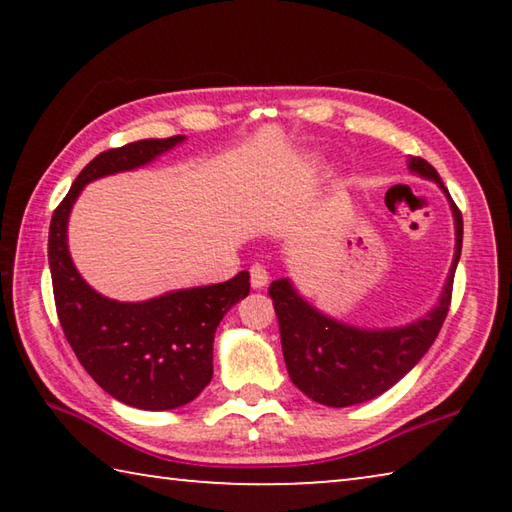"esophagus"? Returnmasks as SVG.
Masks as SVG:
<instances>
[{
    "label": "esophagus",
    "mask_w": 512,
    "mask_h": 512,
    "mask_svg": "<svg viewBox=\"0 0 512 512\" xmlns=\"http://www.w3.org/2000/svg\"><path fill=\"white\" fill-rule=\"evenodd\" d=\"M250 284H253V289H264L268 284V273L262 264L250 266Z\"/></svg>",
    "instance_id": "esophagus-1"
}]
</instances>
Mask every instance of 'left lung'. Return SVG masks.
Instances as JSON below:
<instances>
[{"instance_id":"obj_1","label":"left lung","mask_w":512,"mask_h":512,"mask_svg":"<svg viewBox=\"0 0 512 512\" xmlns=\"http://www.w3.org/2000/svg\"><path fill=\"white\" fill-rule=\"evenodd\" d=\"M409 171L433 180L443 189L452 207L456 228L454 262L438 305L427 316H420L402 327H354L309 305L289 277H280L268 289L277 323H280L282 352L289 377L302 393L318 404L343 409V406L363 404L386 393L427 354L445 323L449 302H452L456 264L463 248V216L438 171L427 160L409 158Z\"/></svg>"}]
</instances>
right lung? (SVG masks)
Segmentation results:
<instances>
[{"label": "right lung", "mask_w": 512, "mask_h": 512, "mask_svg": "<svg viewBox=\"0 0 512 512\" xmlns=\"http://www.w3.org/2000/svg\"><path fill=\"white\" fill-rule=\"evenodd\" d=\"M180 142L185 135L99 153L76 176L49 225V268L65 339L103 391L144 411L178 409L210 384L214 332L228 309L248 296L250 275L241 271L228 282L169 291L142 302L112 300L76 271L67 246V221L92 180L140 169Z\"/></svg>", "instance_id": "add662e5"}]
</instances>
